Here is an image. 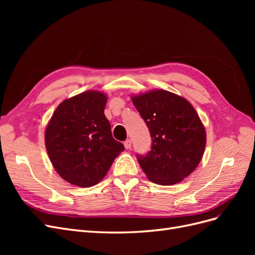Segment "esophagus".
Returning a JSON list of instances; mask_svg holds the SVG:
<instances>
[{
	"mask_svg": "<svg viewBox=\"0 0 255 255\" xmlns=\"http://www.w3.org/2000/svg\"><path fill=\"white\" fill-rule=\"evenodd\" d=\"M123 144H125L126 149H130V146H132V141H130V139H127L125 142H123Z\"/></svg>",
	"mask_w": 255,
	"mask_h": 255,
	"instance_id": "34e87169",
	"label": "esophagus"
}]
</instances>
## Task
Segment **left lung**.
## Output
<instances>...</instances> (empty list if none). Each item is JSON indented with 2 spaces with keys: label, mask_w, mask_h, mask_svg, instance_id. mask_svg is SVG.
<instances>
[{
  "label": "left lung",
  "mask_w": 255,
  "mask_h": 255,
  "mask_svg": "<svg viewBox=\"0 0 255 255\" xmlns=\"http://www.w3.org/2000/svg\"><path fill=\"white\" fill-rule=\"evenodd\" d=\"M132 101L152 137L151 150L137 154L143 172L164 186L180 183L197 168L205 149V128L196 110L186 99L161 89Z\"/></svg>",
  "instance_id": "8db88e82"
}]
</instances>
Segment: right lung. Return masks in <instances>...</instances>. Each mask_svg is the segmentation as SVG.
<instances>
[{
	"instance_id": "add662e5",
	"label": "right lung",
	"mask_w": 255,
	"mask_h": 255,
	"mask_svg": "<svg viewBox=\"0 0 255 255\" xmlns=\"http://www.w3.org/2000/svg\"><path fill=\"white\" fill-rule=\"evenodd\" d=\"M107 97L89 90L61 102L45 128V148L68 183L90 187L106 175L125 145L115 140L104 115Z\"/></svg>"
}]
</instances>
